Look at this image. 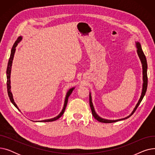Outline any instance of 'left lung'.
<instances>
[{
  "mask_svg": "<svg viewBox=\"0 0 155 155\" xmlns=\"http://www.w3.org/2000/svg\"><path fill=\"white\" fill-rule=\"evenodd\" d=\"M136 46L137 48V53L138 56H139L140 60L141 61L142 63V67H143V89H142V92H141V95L140 98L139 99V101L137 102V104L136 105V106L134 107V109H133V112L131 113V114L129 116H127L125 118L123 119H117V120H108V119H103L102 117H101L100 116H99L97 114V113L95 111L94 105L92 104V96L91 94L90 93V95H89V103H90V106L91 108V110H92V115L94 117V118L95 119H97L99 122H101V123H115V122L119 121V120H124L126 119L127 118H129V117H131L134 112L136 111V110L137 109V107L139 106V105L140 104L141 102L142 101L143 97L146 94V90H147V86H148V76H147V68H148V65H147V61H146V56L142 50L141 48V44L139 42H136Z\"/></svg>",
  "mask_w": 155,
  "mask_h": 155,
  "instance_id": "8db88e82",
  "label": "left lung"
}]
</instances>
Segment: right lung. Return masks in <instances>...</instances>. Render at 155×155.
Returning <instances> with one entry per match:
<instances>
[{"label":"right lung","mask_w":155,"mask_h":155,"mask_svg":"<svg viewBox=\"0 0 155 155\" xmlns=\"http://www.w3.org/2000/svg\"><path fill=\"white\" fill-rule=\"evenodd\" d=\"M22 37L20 36L19 37L17 40L15 41V42L14 43L12 48V50H11V56H10V58H9V62H8V64H7V71H6V73H7V93H8V95H9V97L10 99V101L13 104V105H14V106L17 108L19 110H20L18 107V105H16V104L15 103L14 101V99H13V96H12V94L11 92V80H10V78H11V67H12V60H13V58H14V53H15V47L17 46L18 44L22 40ZM75 88V87H73L71 88H70V90L67 92V95H66V97H65V100H64V106H63V108L62 109V110L61 111V112L59 114L58 116H56L54 118H52V119H46V120H39V122H51V121H54V120H56L58 119H59L63 114V113L65 110V109H66V107H67V103H68V97L69 96L71 95V94L72 93L73 89Z\"/></svg>","instance_id":"1"}]
</instances>
